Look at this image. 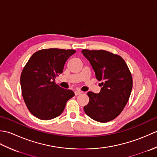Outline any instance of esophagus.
I'll return each mask as SVG.
<instances>
[{"label":"esophagus","mask_w":157,"mask_h":157,"mask_svg":"<svg viewBox=\"0 0 157 157\" xmlns=\"http://www.w3.org/2000/svg\"><path fill=\"white\" fill-rule=\"evenodd\" d=\"M82 93V92L81 91L76 90V91H75V96H78V95H79V94H81Z\"/></svg>","instance_id":"34e87169"}]
</instances>
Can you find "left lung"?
Returning <instances> with one entry per match:
<instances>
[{"mask_svg": "<svg viewBox=\"0 0 157 157\" xmlns=\"http://www.w3.org/2000/svg\"><path fill=\"white\" fill-rule=\"evenodd\" d=\"M95 72L102 81L98 94L88 92L90 101L84 107L86 114L94 121L106 123L116 118L124 109L132 90V77L122 57L99 50H82Z\"/></svg>", "mask_w": 157, "mask_h": 157, "instance_id": "8db88e82", "label": "left lung"}]
</instances>
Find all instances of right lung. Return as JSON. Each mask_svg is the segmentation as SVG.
<instances>
[{
  "instance_id": "1",
  "label": "right lung",
  "mask_w": 157,
  "mask_h": 157,
  "mask_svg": "<svg viewBox=\"0 0 157 157\" xmlns=\"http://www.w3.org/2000/svg\"><path fill=\"white\" fill-rule=\"evenodd\" d=\"M74 50L43 49L36 52L23 68L20 83L26 106L33 115L42 120L54 119L63 112L68 100L75 95L71 90L55 84V78Z\"/></svg>"
}]
</instances>
